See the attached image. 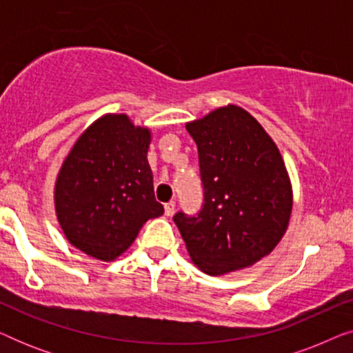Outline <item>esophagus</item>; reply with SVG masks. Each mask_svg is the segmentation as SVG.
<instances>
[{
  "label": "esophagus",
  "mask_w": 353,
  "mask_h": 353,
  "mask_svg": "<svg viewBox=\"0 0 353 353\" xmlns=\"http://www.w3.org/2000/svg\"><path fill=\"white\" fill-rule=\"evenodd\" d=\"M163 210H165V215L167 216H170L173 212H175V202L173 201H170V202H167L165 205H163Z\"/></svg>",
  "instance_id": "obj_1"
}]
</instances>
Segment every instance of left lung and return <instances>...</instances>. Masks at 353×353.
Listing matches in <instances>:
<instances>
[{"label": "left lung", "instance_id": "obj_1", "mask_svg": "<svg viewBox=\"0 0 353 353\" xmlns=\"http://www.w3.org/2000/svg\"><path fill=\"white\" fill-rule=\"evenodd\" d=\"M204 207L176 214L191 262L210 276L249 268L273 252L289 226L292 185L281 152L257 119L236 104L191 120Z\"/></svg>", "mask_w": 353, "mask_h": 353}]
</instances>
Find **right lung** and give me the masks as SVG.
Listing matches in <instances>:
<instances>
[{
    "instance_id": "add662e5",
    "label": "right lung",
    "mask_w": 353,
    "mask_h": 353,
    "mask_svg": "<svg viewBox=\"0 0 353 353\" xmlns=\"http://www.w3.org/2000/svg\"><path fill=\"white\" fill-rule=\"evenodd\" d=\"M151 141V130L127 114L101 115L77 138L54 183L56 219L74 248L112 262L163 214L148 162Z\"/></svg>"
}]
</instances>
